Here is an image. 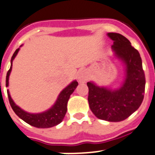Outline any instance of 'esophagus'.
Instances as JSON below:
<instances>
[{"label":"esophagus","mask_w":155,"mask_h":155,"mask_svg":"<svg viewBox=\"0 0 155 155\" xmlns=\"http://www.w3.org/2000/svg\"><path fill=\"white\" fill-rule=\"evenodd\" d=\"M87 75H86V72L84 70L79 71V73H78V80H79V83H85L87 80Z\"/></svg>","instance_id":"1"}]
</instances>
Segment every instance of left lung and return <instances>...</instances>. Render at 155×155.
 <instances>
[{"instance_id": "1", "label": "left lung", "mask_w": 155, "mask_h": 155, "mask_svg": "<svg viewBox=\"0 0 155 155\" xmlns=\"http://www.w3.org/2000/svg\"><path fill=\"white\" fill-rule=\"evenodd\" d=\"M107 35L114 41V55L125 65V79L116 90L88 82V102L97 118L119 122L129 117L140 107L145 90V76L140 54L129 40L118 33L110 32Z\"/></svg>"}]
</instances>
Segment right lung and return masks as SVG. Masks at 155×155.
Returning <instances> with one entry per match:
<instances>
[{"label":"right lung","instance_id":"1","mask_svg":"<svg viewBox=\"0 0 155 155\" xmlns=\"http://www.w3.org/2000/svg\"><path fill=\"white\" fill-rule=\"evenodd\" d=\"M19 49L20 48L16 49V51H15V53L13 54L12 57L11 67H10L9 70L8 71L6 76V86H8V83H9L8 80H9L10 73L12 72V62L18 52ZM77 86V81L74 80L73 82H72L59 93L56 102L51 108L47 110L46 111L39 113V114H30V113L23 110L18 106H17L15 104V102L11 97L9 90H8L7 92H8V100H9L11 107L13 109L14 112L21 119L23 120L25 122H26L28 124L35 127L48 128L56 126L62 122L65 114H66V111H67L68 100L70 97V95L74 92Z\"/></svg>","mask_w":155,"mask_h":155}]
</instances>
